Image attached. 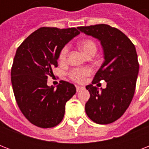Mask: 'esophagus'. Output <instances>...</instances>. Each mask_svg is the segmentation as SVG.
<instances>
[{
	"label": "esophagus",
	"instance_id": "34e87169",
	"mask_svg": "<svg viewBox=\"0 0 149 149\" xmlns=\"http://www.w3.org/2000/svg\"><path fill=\"white\" fill-rule=\"evenodd\" d=\"M84 88V87H83V86H77V92L78 93V92H79L80 91H82V90H83Z\"/></svg>",
	"mask_w": 149,
	"mask_h": 149
}]
</instances>
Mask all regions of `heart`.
<instances>
[{"mask_svg":"<svg viewBox=\"0 0 149 149\" xmlns=\"http://www.w3.org/2000/svg\"><path fill=\"white\" fill-rule=\"evenodd\" d=\"M80 49L83 50L84 53L87 54L91 51H96L97 47H96L95 43L91 40H84L80 43ZM68 52H69V47L65 46L63 49L61 50L60 54H59V60L63 62L67 58ZM91 73V70L89 67L84 68H77L72 70L70 73V78L75 82L77 83H83L85 81L86 77H88Z\"/></svg>","mask_w":149,"mask_h":149,"instance_id":"b5f03b06","label":"heart"}]
</instances>
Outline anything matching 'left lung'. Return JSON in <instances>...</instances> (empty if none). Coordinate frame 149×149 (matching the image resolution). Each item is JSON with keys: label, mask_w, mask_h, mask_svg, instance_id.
I'll use <instances>...</instances> for the list:
<instances>
[{"label": "left lung", "mask_w": 149, "mask_h": 149, "mask_svg": "<svg viewBox=\"0 0 149 149\" xmlns=\"http://www.w3.org/2000/svg\"><path fill=\"white\" fill-rule=\"evenodd\" d=\"M77 29L99 40L104 51V63L92 84L86 86L91 97L85 111L93 122L111 124L124 114L134 97L139 70L136 49L122 31L107 24ZM101 79L107 82V87L99 91L93 84Z\"/></svg>", "instance_id": "left-lung-1"}]
</instances>
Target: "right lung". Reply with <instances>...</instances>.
<instances>
[{"instance_id":"add662e5","label":"right lung","mask_w":149,"mask_h":149,"mask_svg":"<svg viewBox=\"0 0 149 149\" xmlns=\"http://www.w3.org/2000/svg\"><path fill=\"white\" fill-rule=\"evenodd\" d=\"M79 33L75 28H40L17 48L10 73L13 91L22 113L36 126L58 125L66 102L76 93L73 84L62 81L55 89L47 79L58 65L61 50Z\"/></svg>"}]
</instances>
